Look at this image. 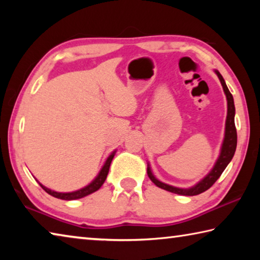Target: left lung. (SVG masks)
Returning a JSON list of instances; mask_svg holds the SVG:
<instances>
[{
	"instance_id": "obj_1",
	"label": "left lung",
	"mask_w": 260,
	"mask_h": 260,
	"mask_svg": "<svg viewBox=\"0 0 260 260\" xmlns=\"http://www.w3.org/2000/svg\"><path fill=\"white\" fill-rule=\"evenodd\" d=\"M215 73H217L219 80L222 85L223 91H225L226 98H227V105H228L225 140H223L220 156L218 158L217 162H215V165L212 169V171H211V172L206 175V177L202 180L201 182H199L196 186H193L192 188H189V189H181V188L172 187V186H169V184H165L160 181H158V180L152 175L150 167H148V170H147L148 177L150 178L151 181L155 183L157 187L164 189V190L174 192V193H179V195H184V196L200 195V193L204 192L205 190H208L209 188L213 186V183L220 178V175L222 174V172L225 171L227 165L230 164V161L232 160L233 156H234L235 150H236V144H237V133H236V127H235V121H234V116H235L234 100H233V95L231 94V91L228 90L226 82H225V80H223L221 74L219 73V71H215Z\"/></svg>"
}]
</instances>
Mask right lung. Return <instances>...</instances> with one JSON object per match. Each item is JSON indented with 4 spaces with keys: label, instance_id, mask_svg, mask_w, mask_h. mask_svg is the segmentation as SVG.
<instances>
[{
    "label": "right lung",
    "instance_id": "right-lung-1",
    "mask_svg": "<svg viewBox=\"0 0 260 260\" xmlns=\"http://www.w3.org/2000/svg\"><path fill=\"white\" fill-rule=\"evenodd\" d=\"M113 156H114V152L112 153L111 156H110L107 161H105L104 166L102 167V170H101L100 174L98 175V178H96L93 182L90 184H88L87 187L80 189V190H77V191H73V192H57V191H52L50 189L46 188L45 186H42L40 183V186L42 187L43 190H46V192L49 193V195L56 197V199H60V200H65V201H71V200H78V199H82V197H85L87 195H89V193H93L96 190H99V189L102 187V184L104 183L105 179L108 177V173H109V169H110V164H111V161L113 159Z\"/></svg>",
    "mask_w": 260,
    "mask_h": 260
}]
</instances>
